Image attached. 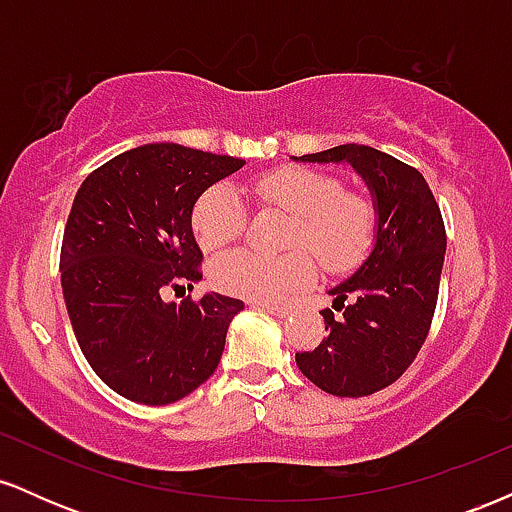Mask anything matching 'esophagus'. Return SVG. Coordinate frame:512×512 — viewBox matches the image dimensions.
I'll list each match as a JSON object with an SVG mask.
<instances>
[{
    "instance_id": "1",
    "label": "esophagus",
    "mask_w": 512,
    "mask_h": 512,
    "mask_svg": "<svg viewBox=\"0 0 512 512\" xmlns=\"http://www.w3.org/2000/svg\"><path fill=\"white\" fill-rule=\"evenodd\" d=\"M252 305H255V308L267 310V313L274 315V317H286V315H291V305H276V303H252Z\"/></svg>"
}]
</instances>
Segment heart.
<instances>
[{"mask_svg":"<svg viewBox=\"0 0 512 512\" xmlns=\"http://www.w3.org/2000/svg\"><path fill=\"white\" fill-rule=\"evenodd\" d=\"M264 204L293 216L289 248H308L322 267L346 269L361 260L373 238V207L366 197L344 192L337 178L310 168H281L255 182ZM192 228L202 250L226 248L245 228V209L236 187L214 185L192 211ZM310 252L293 250L281 257L231 252L211 264V281L223 293L272 303L313 281Z\"/></svg>","mask_w":512,"mask_h":512,"instance_id":"b5f03b06","label":"heart"}]
</instances>
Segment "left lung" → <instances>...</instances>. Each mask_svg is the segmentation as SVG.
<instances>
[{
	"instance_id": "8db88e82",
	"label": "left lung",
	"mask_w": 512,
	"mask_h": 512,
	"mask_svg": "<svg viewBox=\"0 0 512 512\" xmlns=\"http://www.w3.org/2000/svg\"><path fill=\"white\" fill-rule=\"evenodd\" d=\"M303 163H349L366 180L375 243L349 279L330 289L325 339L296 354L301 373L337 397H366L414 363L436 313L445 260L443 216L424 175L373 146L342 144L298 156Z\"/></svg>"
}]
</instances>
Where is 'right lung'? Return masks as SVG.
<instances>
[{
	"label": "right lung",
	"instance_id": "obj_1",
	"mask_svg": "<svg viewBox=\"0 0 512 512\" xmlns=\"http://www.w3.org/2000/svg\"><path fill=\"white\" fill-rule=\"evenodd\" d=\"M243 158L144 144L93 170L64 226L60 274L76 342L117 395L173 404L219 366L243 301L207 293L166 303L202 279L192 209Z\"/></svg>",
	"mask_w": 512,
	"mask_h": 512
}]
</instances>
